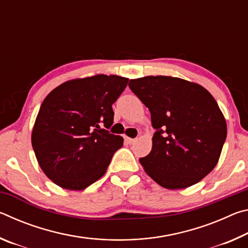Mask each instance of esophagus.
Here are the masks:
<instances>
[{
    "label": "esophagus",
    "mask_w": 248,
    "mask_h": 248,
    "mask_svg": "<svg viewBox=\"0 0 248 248\" xmlns=\"http://www.w3.org/2000/svg\"><path fill=\"white\" fill-rule=\"evenodd\" d=\"M124 140H125V142H127L128 144H133L134 142H136V139H131V138H129V137H125Z\"/></svg>",
    "instance_id": "obj_1"
}]
</instances>
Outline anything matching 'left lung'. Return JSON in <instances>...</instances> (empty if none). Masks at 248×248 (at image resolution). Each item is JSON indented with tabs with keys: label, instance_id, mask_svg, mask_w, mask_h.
Returning a JSON list of instances; mask_svg holds the SVG:
<instances>
[{
	"label": "left lung",
	"instance_id": "1",
	"mask_svg": "<svg viewBox=\"0 0 248 248\" xmlns=\"http://www.w3.org/2000/svg\"><path fill=\"white\" fill-rule=\"evenodd\" d=\"M129 87L151 112L152 150L140 158L145 173L167 189H183L215 169L226 123L213 96L199 84L173 77L130 79Z\"/></svg>",
	"mask_w": 248,
	"mask_h": 248
}]
</instances>
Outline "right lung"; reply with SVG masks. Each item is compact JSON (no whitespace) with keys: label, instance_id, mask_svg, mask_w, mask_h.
I'll return each mask as SVG.
<instances>
[{"label":"right lung","instance_id":"add662e5","mask_svg":"<svg viewBox=\"0 0 248 248\" xmlns=\"http://www.w3.org/2000/svg\"><path fill=\"white\" fill-rule=\"evenodd\" d=\"M128 81L104 74L75 78L45 98L31 144L41 170L58 186L83 190L106 173L124 139L104 128L114 123L111 106Z\"/></svg>","mask_w":248,"mask_h":248}]
</instances>
